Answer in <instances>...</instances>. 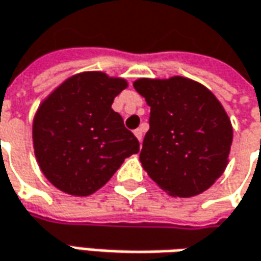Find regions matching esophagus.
Wrapping results in <instances>:
<instances>
[{"mask_svg": "<svg viewBox=\"0 0 261 261\" xmlns=\"http://www.w3.org/2000/svg\"><path fill=\"white\" fill-rule=\"evenodd\" d=\"M134 136L139 139V141L141 143V140H143V130L141 128H137V130H134Z\"/></svg>", "mask_w": 261, "mask_h": 261, "instance_id": "1", "label": "esophagus"}]
</instances>
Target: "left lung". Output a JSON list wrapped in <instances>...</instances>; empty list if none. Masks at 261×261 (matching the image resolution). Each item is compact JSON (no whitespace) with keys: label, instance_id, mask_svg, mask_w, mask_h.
Instances as JSON below:
<instances>
[{"label":"left lung","instance_id":"1","mask_svg":"<svg viewBox=\"0 0 261 261\" xmlns=\"http://www.w3.org/2000/svg\"><path fill=\"white\" fill-rule=\"evenodd\" d=\"M136 91L150 107L140 162L175 198L199 195L228 165L232 125L217 96L189 77H140Z\"/></svg>","mask_w":261,"mask_h":261}]
</instances>
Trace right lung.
<instances>
[{"instance_id":"add662e5","label":"right lung","mask_w":261,"mask_h":261,"mask_svg":"<svg viewBox=\"0 0 261 261\" xmlns=\"http://www.w3.org/2000/svg\"><path fill=\"white\" fill-rule=\"evenodd\" d=\"M128 86L122 77L81 72L40 103L33 120V147L46 179L62 192L88 196L102 188L139 140L111 105Z\"/></svg>"}]
</instances>
